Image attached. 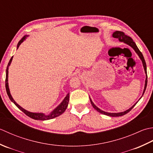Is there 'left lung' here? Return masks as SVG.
Listing matches in <instances>:
<instances>
[{"instance_id": "8db88e82", "label": "left lung", "mask_w": 153, "mask_h": 153, "mask_svg": "<svg viewBox=\"0 0 153 153\" xmlns=\"http://www.w3.org/2000/svg\"><path fill=\"white\" fill-rule=\"evenodd\" d=\"M112 37H114V38L118 39V40H119L120 42H123L124 43H126V44L128 45L129 46L131 47V48H133L134 49V51L136 52V53L138 55L140 59H141V60L143 65V68H144V70H145V73L146 74V79H145V87H144V90H143V94H142V96H143V94H144L145 92V90H146V85H147V73H146V63H145V59H144V57H143L142 53L139 51V49H138L137 46V45L135 44V43L133 41V39H132L131 37H130L129 36L126 35V34H125L123 32H119V31H116V32H114L113 33V34H112ZM142 96H141V97H142ZM141 97L140 98V99L141 98ZM90 102H91V104H92V105L93 106V108H94L96 110H97L98 112H100V113H101L102 114H104V115H105V116H111V117L121 116H123V115H125V114H127L129 111H130L131 110H132V109L133 108V107L136 105L137 103L139 102V100H138L137 102L135 103V104L133 105V106H131L130 108H129L128 110H127L124 111L119 112V113H109V112L104 111L100 110V108H98L94 104V103H93V102L92 101V100H91V98H90Z\"/></svg>"}]
</instances>
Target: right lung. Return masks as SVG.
Listing matches in <instances>:
<instances>
[{
    "mask_svg": "<svg viewBox=\"0 0 153 153\" xmlns=\"http://www.w3.org/2000/svg\"><path fill=\"white\" fill-rule=\"evenodd\" d=\"M29 36L26 35L24 36L22 38L20 42H18V45H17V49L19 48V46L20 45V44L22 43L24 40H26V39L27 38V37H28ZM12 58H13V56L11 57V59H10V61L8 64V66L7 68V70H6V80H5V86H6V90H7V94L9 98H10V100L14 103V104L16 105V106L20 109L21 111H22L24 113L27 115V116L32 118L33 120H51L53 119V118H55L56 117H58L61 115L63 113H64V111L66 110V109L68 106V101H69V93H68L67 95L65 96V98L63 99V100L61 102V103L59 104L58 106L55 108L53 110L50 114H45L44 113H42V112H31L27 111L26 110H25L23 108H22L20 105H18L16 102H15L14 100L12 98V95L10 94V89H9L8 87V68L9 66H10L11 64V62L12 60Z\"/></svg>",
    "mask_w": 153,
    "mask_h": 153,
    "instance_id": "right-lung-1",
    "label": "right lung"
}]
</instances>
